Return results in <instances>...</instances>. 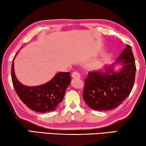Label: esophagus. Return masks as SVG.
Wrapping results in <instances>:
<instances>
[{
  "label": "esophagus",
  "mask_w": 146,
  "mask_h": 146,
  "mask_svg": "<svg viewBox=\"0 0 146 146\" xmlns=\"http://www.w3.org/2000/svg\"><path fill=\"white\" fill-rule=\"evenodd\" d=\"M72 78H80V75L78 71L73 72L72 73Z\"/></svg>",
  "instance_id": "1"
}]
</instances>
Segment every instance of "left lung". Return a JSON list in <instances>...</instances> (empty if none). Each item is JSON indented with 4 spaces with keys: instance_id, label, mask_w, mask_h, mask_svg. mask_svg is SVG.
Returning <instances> with one entry per match:
<instances>
[{
    "instance_id": "8db88e82",
    "label": "left lung",
    "mask_w": 146,
    "mask_h": 146,
    "mask_svg": "<svg viewBox=\"0 0 146 146\" xmlns=\"http://www.w3.org/2000/svg\"><path fill=\"white\" fill-rule=\"evenodd\" d=\"M117 63L123 67L114 72L112 66L106 72H89L85 80L83 98L90 108L106 111L118 107L129 96L135 80L136 64L130 45L121 52Z\"/></svg>"
}]
</instances>
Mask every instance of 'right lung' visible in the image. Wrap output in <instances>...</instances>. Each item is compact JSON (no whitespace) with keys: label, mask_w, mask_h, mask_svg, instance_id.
<instances>
[{"label":"right lung","mask_w":146,"mask_h":146,"mask_svg":"<svg viewBox=\"0 0 146 146\" xmlns=\"http://www.w3.org/2000/svg\"><path fill=\"white\" fill-rule=\"evenodd\" d=\"M13 66V62L11 72L13 85L23 104L28 108L39 113L54 111L63 101L66 90L71 81L70 73H57L52 80L44 85L28 87L21 84L16 78Z\"/></svg>","instance_id":"obj_1"}]
</instances>
